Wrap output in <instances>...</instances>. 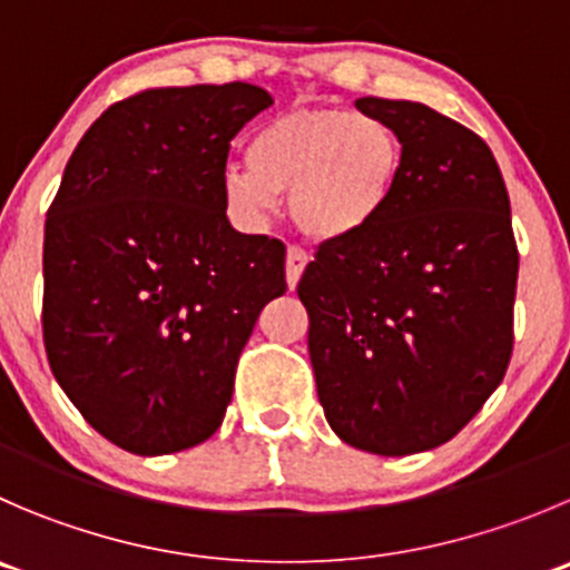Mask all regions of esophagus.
I'll list each match as a JSON object with an SVG mask.
<instances>
[{
    "label": "esophagus",
    "mask_w": 570,
    "mask_h": 570,
    "mask_svg": "<svg viewBox=\"0 0 570 570\" xmlns=\"http://www.w3.org/2000/svg\"><path fill=\"white\" fill-rule=\"evenodd\" d=\"M308 262H312V256H308V250H303V247L292 245L289 250H286V284H289L292 289H295V284L301 281Z\"/></svg>",
    "instance_id": "obj_1"
}]
</instances>
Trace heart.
<instances>
[{"instance_id":"obj_1","label":"heart","mask_w":570,"mask_h":570,"mask_svg":"<svg viewBox=\"0 0 570 570\" xmlns=\"http://www.w3.org/2000/svg\"><path fill=\"white\" fill-rule=\"evenodd\" d=\"M403 173L397 132L373 114L342 108L284 110L262 121L247 145V167L223 169L225 206L258 225L289 191L297 228L345 239L381 217Z\"/></svg>"}]
</instances>
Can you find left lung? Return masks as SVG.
<instances>
[{
	"mask_svg": "<svg viewBox=\"0 0 570 570\" xmlns=\"http://www.w3.org/2000/svg\"><path fill=\"white\" fill-rule=\"evenodd\" d=\"M356 108L401 138V184L367 228L317 247L297 295L336 438L406 456L449 443L504 379L518 245L504 178L476 132L406 99Z\"/></svg>",
	"mask_w": 570,
	"mask_h": 570,
	"instance_id": "left-lung-1",
	"label": "left lung"
}]
</instances>
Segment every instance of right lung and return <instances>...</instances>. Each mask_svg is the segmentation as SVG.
<instances>
[{
    "label": "right lung",
    "mask_w": 570,
    "mask_h": 570,
    "mask_svg": "<svg viewBox=\"0 0 570 570\" xmlns=\"http://www.w3.org/2000/svg\"><path fill=\"white\" fill-rule=\"evenodd\" d=\"M273 105L250 82L147 88L80 138L43 225V347L77 412L141 456L223 425L284 242L230 228V138Z\"/></svg>",
    "instance_id": "1"
}]
</instances>
